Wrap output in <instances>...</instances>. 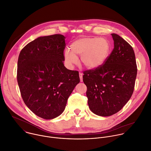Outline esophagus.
I'll return each instance as SVG.
<instances>
[{
	"label": "esophagus",
	"mask_w": 151,
	"mask_h": 151,
	"mask_svg": "<svg viewBox=\"0 0 151 151\" xmlns=\"http://www.w3.org/2000/svg\"><path fill=\"white\" fill-rule=\"evenodd\" d=\"M79 77H80V81L82 82V81H83V73H81V72L79 73Z\"/></svg>",
	"instance_id": "1"
}]
</instances>
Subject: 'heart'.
Masks as SVG:
<instances>
[{
  "mask_svg": "<svg viewBox=\"0 0 151 151\" xmlns=\"http://www.w3.org/2000/svg\"><path fill=\"white\" fill-rule=\"evenodd\" d=\"M72 51L67 49L64 52L66 65L71 68L78 63L77 57H80L81 64L88 69H95L101 65L108 57L110 45L103 38L86 37L78 39L71 45Z\"/></svg>",
  "mask_w": 151,
  "mask_h": 151,
  "instance_id": "b5f03b06",
  "label": "heart"
}]
</instances>
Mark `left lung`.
<instances>
[{
  "label": "left lung",
  "instance_id": "left-lung-1",
  "mask_svg": "<svg viewBox=\"0 0 151 151\" xmlns=\"http://www.w3.org/2000/svg\"><path fill=\"white\" fill-rule=\"evenodd\" d=\"M114 48L99 67L85 71L83 76L90 110L100 116L120 111L130 99L137 75L132 46L116 34H111Z\"/></svg>",
  "mask_w": 151,
  "mask_h": 151
}]
</instances>
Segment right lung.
Masks as SVG:
<instances>
[{
	"instance_id": "add662e5",
	"label": "right lung",
	"mask_w": 151,
	"mask_h": 151,
	"mask_svg": "<svg viewBox=\"0 0 151 151\" xmlns=\"http://www.w3.org/2000/svg\"><path fill=\"white\" fill-rule=\"evenodd\" d=\"M65 37H41L21 50L17 80L22 98L37 116L52 119L64 110L67 100L80 82L78 71L64 65Z\"/></svg>"
}]
</instances>
